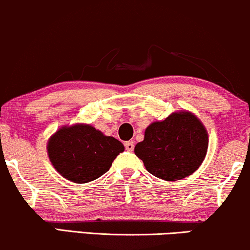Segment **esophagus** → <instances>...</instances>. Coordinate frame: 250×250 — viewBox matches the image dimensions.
<instances>
[{
	"label": "esophagus",
	"mask_w": 250,
	"mask_h": 250,
	"mask_svg": "<svg viewBox=\"0 0 250 250\" xmlns=\"http://www.w3.org/2000/svg\"><path fill=\"white\" fill-rule=\"evenodd\" d=\"M125 150L129 151V152H132V151H134V147H135L134 142H125Z\"/></svg>",
	"instance_id": "esophagus-1"
}]
</instances>
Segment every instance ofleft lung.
<instances>
[{
    "instance_id": "8db88e82",
    "label": "left lung",
    "mask_w": 250,
    "mask_h": 250,
    "mask_svg": "<svg viewBox=\"0 0 250 250\" xmlns=\"http://www.w3.org/2000/svg\"><path fill=\"white\" fill-rule=\"evenodd\" d=\"M208 146L207 128L194 113L182 109L151 123L134 151L148 173L166 181H176L198 169Z\"/></svg>"
}]
</instances>
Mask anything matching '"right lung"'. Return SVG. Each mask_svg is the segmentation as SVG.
Instances as JSON below:
<instances>
[{"label": "right lung", "mask_w": 250, "mask_h": 250, "mask_svg": "<svg viewBox=\"0 0 250 250\" xmlns=\"http://www.w3.org/2000/svg\"><path fill=\"white\" fill-rule=\"evenodd\" d=\"M123 151L121 142L86 123L63 125L47 142V154L53 167L75 183L100 178Z\"/></svg>", "instance_id": "add662e5"}]
</instances>
